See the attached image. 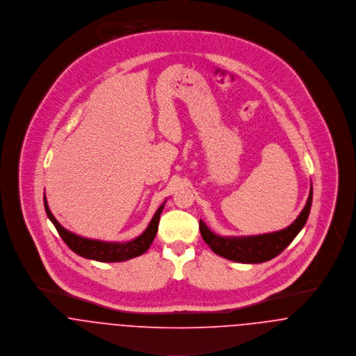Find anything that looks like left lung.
<instances>
[{"label":"left lung","instance_id":"8db88e82","mask_svg":"<svg viewBox=\"0 0 356 356\" xmlns=\"http://www.w3.org/2000/svg\"><path fill=\"white\" fill-rule=\"evenodd\" d=\"M312 202L313 186L310 188L306 206L303 207L298 218L289 227L277 232L255 236H218L214 232H211L202 220H199L200 235L206 241V244L211 248V251L222 258L240 264H262L273 259L278 254H281L302 231L309 218Z\"/></svg>","mask_w":356,"mask_h":356}]
</instances>
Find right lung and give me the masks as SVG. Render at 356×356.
I'll return each instance as SVG.
<instances>
[{
  "label": "right lung",
  "instance_id": "obj_1",
  "mask_svg": "<svg viewBox=\"0 0 356 356\" xmlns=\"http://www.w3.org/2000/svg\"><path fill=\"white\" fill-rule=\"evenodd\" d=\"M43 204H44V210L46 214L49 217V220L53 222V225L56 227L58 235L65 241V244L80 257L87 258V259H92V261H98V262H122V261H128L132 259L135 257L142 255L143 252H146L149 250V247L152 245L154 237L157 235L159 231V214L163 209L165 202L159 206L156 211V214L153 216L149 227L146 228V231L135 237L134 240L125 241V243H112V241H101V240H92V238H87V237H81L79 235H75L72 232H70L68 229H65L51 214L46 197L43 195Z\"/></svg>",
  "mask_w": 356,
  "mask_h": 356
}]
</instances>
